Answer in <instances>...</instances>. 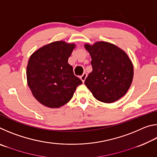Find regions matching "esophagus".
<instances>
[{
    "label": "esophagus",
    "instance_id": "esophagus-1",
    "mask_svg": "<svg viewBox=\"0 0 157 157\" xmlns=\"http://www.w3.org/2000/svg\"><path fill=\"white\" fill-rule=\"evenodd\" d=\"M86 77H87V74L86 73H84L83 74H82V75L80 76V79H82V81L84 82L85 79H86Z\"/></svg>",
    "mask_w": 157,
    "mask_h": 157
}]
</instances>
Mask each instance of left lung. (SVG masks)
<instances>
[{"label": "left lung", "instance_id": "obj_1", "mask_svg": "<svg viewBox=\"0 0 157 157\" xmlns=\"http://www.w3.org/2000/svg\"><path fill=\"white\" fill-rule=\"evenodd\" d=\"M84 46L91 57L93 68L85 85L100 102L111 103L120 99L128 91L134 75L127 55L115 45L105 41Z\"/></svg>", "mask_w": 157, "mask_h": 157}]
</instances>
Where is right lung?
<instances>
[{
    "instance_id": "obj_1",
    "label": "right lung",
    "mask_w": 157,
    "mask_h": 157,
    "mask_svg": "<svg viewBox=\"0 0 157 157\" xmlns=\"http://www.w3.org/2000/svg\"><path fill=\"white\" fill-rule=\"evenodd\" d=\"M75 47V44L55 41L37 50L29 59L28 84L34 97L46 107L64 105L82 84L68 63Z\"/></svg>"
}]
</instances>
